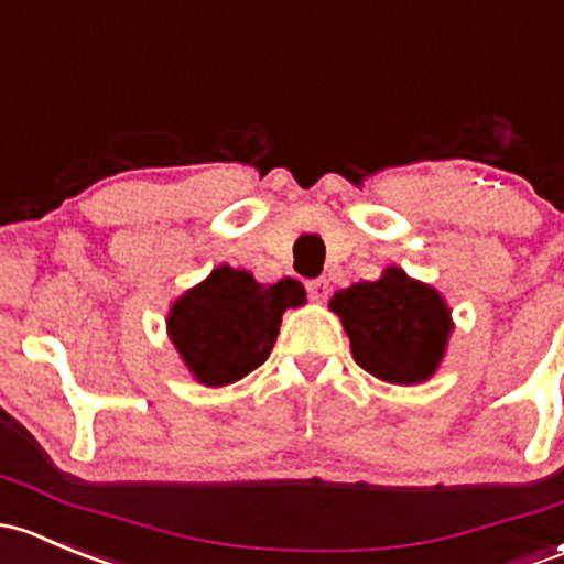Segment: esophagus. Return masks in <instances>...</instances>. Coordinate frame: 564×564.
Segmentation results:
<instances>
[{
    "label": "esophagus",
    "mask_w": 564,
    "mask_h": 564,
    "mask_svg": "<svg viewBox=\"0 0 564 564\" xmlns=\"http://www.w3.org/2000/svg\"><path fill=\"white\" fill-rule=\"evenodd\" d=\"M306 293H310L312 301H325L328 299L330 288L325 280H312V282H306Z\"/></svg>",
    "instance_id": "1"
}]
</instances>
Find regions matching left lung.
<instances>
[{
    "label": "left lung",
    "instance_id": "left-lung-1",
    "mask_svg": "<svg viewBox=\"0 0 564 564\" xmlns=\"http://www.w3.org/2000/svg\"><path fill=\"white\" fill-rule=\"evenodd\" d=\"M328 310L341 321L358 367L391 386L432 380L454 330L440 290L399 265H388L380 280L336 290Z\"/></svg>",
    "mask_w": 564,
    "mask_h": 564
}]
</instances>
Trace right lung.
I'll use <instances>...</instances> for the list:
<instances>
[{"instance_id": "add662e5", "label": "right lung", "mask_w": 564, "mask_h": 564, "mask_svg": "<svg viewBox=\"0 0 564 564\" xmlns=\"http://www.w3.org/2000/svg\"><path fill=\"white\" fill-rule=\"evenodd\" d=\"M304 304V284L290 276L260 284L247 269L217 265L173 301L165 328L189 375L206 388H223L271 356L282 315Z\"/></svg>"}]
</instances>
